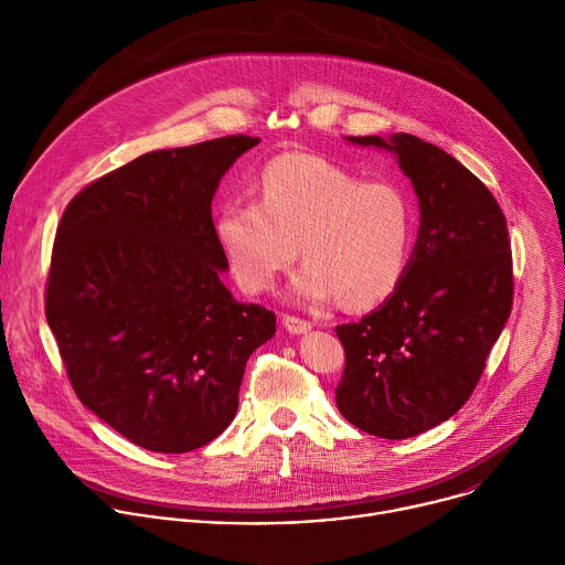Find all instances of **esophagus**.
Instances as JSON below:
<instances>
[{
	"mask_svg": "<svg viewBox=\"0 0 565 565\" xmlns=\"http://www.w3.org/2000/svg\"><path fill=\"white\" fill-rule=\"evenodd\" d=\"M284 327H286V331L292 333V335H303V333L310 331V321L299 319V317H295V315H284Z\"/></svg>",
	"mask_w": 565,
	"mask_h": 565,
	"instance_id": "esophagus-1",
	"label": "esophagus"
}]
</instances>
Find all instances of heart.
<instances>
[{"label": "heart", "mask_w": 565, "mask_h": 565, "mask_svg": "<svg viewBox=\"0 0 565 565\" xmlns=\"http://www.w3.org/2000/svg\"><path fill=\"white\" fill-rule=\"evenodd\" d=\"M255 201H230L216 218L227 266L248 292H268L301 250L292 284L301 303L342 299L371 308L407 270L414 205L391 181H360L308 153H281L264 168Z\"/></svg>", "instance_id": "1"}]
</instances>
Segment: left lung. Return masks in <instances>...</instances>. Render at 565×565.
<instances>
[{"label": "left lung", "mask_w": 565, "mask_h": 565, "mask_svg": "<svg viewBox=\"0 0 565 565\" xmlns=\"http://www.w3.org/2000/svg\"><path fill=\"white\" fill-rule=\"evenodd\" d=\"M347 140L391 151L420 205L397 288L358 324L338 327L347 353L340 414L402 440L451 418L486 369L512 310L508 223L492 192L440 147L412 134Z\"/></svg>", "instance_id": "1"}]
</instances>
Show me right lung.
Here are the masks:
<instances>
[{
    "mask_svg": "<svg viewBox=\"0 0 565 565\" xmlns=\"http://www.w3.org/2000/svg\"><path fill=\"white\" fill-rule=\"evenodd\" d=\"M259 145L225 136L158 149L75 194L55 232L46 321L75 395L138 447L185 454L236 416L275 312L223 286L212 199Z\"/></svg>",
    "mask_w": 565,
    "mask_h": 565,
    "instance_id": "obj_1",
    "label": "right lung"
}]
</instances>
